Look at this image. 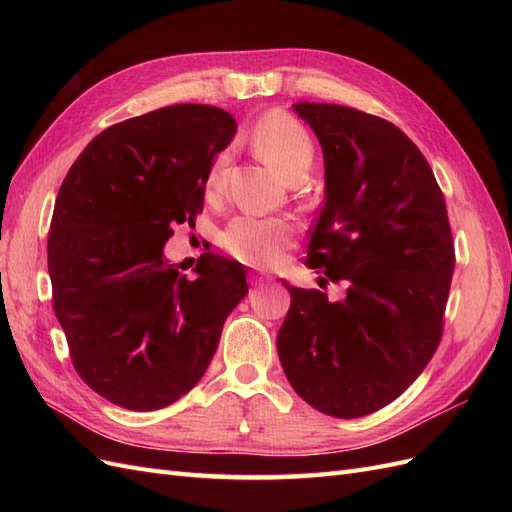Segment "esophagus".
I'll list each match as a JSON object with an SVG mask.
<instances>
[{
    "label": "esophagus",
    "instance_id": "obj_1",
    "mask_svg": "<svg viewBox=\"0 0 512 512\" xmlns=\"http://www.w3.org/2000/svg\"><path fill=\"white\" fill-rule=\"evenodd\" d=\"M273 280L271 275H267V273H250V284L252 286H262V284H269Z\"/></svg>",
    "mask_w": 512,
    "mask_h": 512
}]
</instances>
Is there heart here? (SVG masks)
Segmentation results:
<instances>
[{
    "label": "heart",
    "instance_id": "heart-1",
    "mask_svg": "<svg viewBox=\"0 0 512 512\" xmlns=\"http://www.w3.org/2000/svg\"><path fill=\"white\" fill-rule=\"evenodd\" d=\"M254 143L260 156L288 181L305 175L314 162L312 136L297 119L282 111L269 113L260 119L254 132ZM226 162V156H220L213 162L205 183L209 196H218L222 192ZM292 237V224L282 218L241 215L224 230L222 245L245 265L273 267L284 258L292 245Z\"/></svg>",
    "mask_w": 512,
    "mask_h": 512
}]
</instances>
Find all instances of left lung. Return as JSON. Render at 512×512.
I'll use <instances>...</instances> for the list:
<instances>
[{
	"label": "left lung",
	"instance_id": "left-lung-1",
	"mask_svg": "<svg viewBox=\"0 0 512 512\" xmlns=\"http://www.w3.org/2000/svg\"><path fill=\"white\" fill-rule=\"evenodd\" d=\"M324 158V207L307 247L318 280L344 301L284 286L277 354L309 406L359 418L421 376L442 335L455 269L446 203L425 156L393 123L350 106L292 104Z\"/></svg>",
	"mask_w": 512,
	"mask_h": 512
}]
</instances>
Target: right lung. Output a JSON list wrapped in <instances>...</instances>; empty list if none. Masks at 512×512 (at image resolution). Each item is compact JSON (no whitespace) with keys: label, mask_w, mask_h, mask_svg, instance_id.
<instances>
[{"label":"right lung","mask_w":512,"mask_h":512,"mask_svg":"<svg viewBox=\"0 0 512 512\" xmlns=\"http://www.w3.org/2000/svg\"><path fill=\"white\" fill-rule=\"evenodd\" d=\"M235 132L222 108L164 106L100 132L61 183L55 316L83 382L121 408L160 410L192 391L247 294L237 260L203 254L188 280L164 256L173 226L203 211L213 158Z\"/></svg>","instance_id":"1"}]
</instances>
